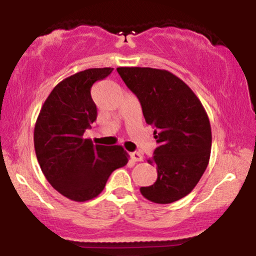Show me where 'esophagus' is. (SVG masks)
Listing matches in <instances>:
<instances>
[{"label": "esophagus", "instance_id": "esophagus-1", "mask_svg": "<svg viewBox=\"0 0 256 256\" xmlns=\"http://www.w3.org/2000/svg\"><path fill=\"white\" fill-rule=\"evenodd\" d=\"M130 156H131V160L134 161V162H140V161H143L142 154H140V152H131Z\"/></svg>", "mask_w": 256, "mask_h": 256}]
</instances>
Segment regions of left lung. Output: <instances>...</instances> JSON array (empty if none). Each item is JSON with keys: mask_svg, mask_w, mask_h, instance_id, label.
<instances>
[{"mask_svg": "<svg viewBox=\"0 0 256 256\" xmlns=\"http://www.w3.org/2000/svg\"><path fill=\"white\" fill-rule=\"evenodd\" d=\"M124 83L140 100L146 122L158 143L148 160L158 168L156 182L140 188L154 204H166L192 192L210 162L212 130L195 92L166 70L118 67Z\"/></svg>", "mask_w": 256, "mask_h": 256, "instance_id": "obj_1", "label": "left lung"}]
</instances>
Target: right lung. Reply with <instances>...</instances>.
<instances>
[{
	"label": "right lung",
	"mask_w": 256,
	"mask_h": 256,
	"mask_svg": "<svg viewBox=\"0 0 256 256\" xmlns=\"http://www.w3.org/2000/svg\"><path fill=\"white\" fill-rule=\"evenodd\" d=\"M112 71L89 68L64 78L49 94L34 125V150L44 177L72 201L95 198L110 173L128 161L122 146H95L83 137L98 116L91 86Z\"/></svg>",
	"instance_id": "right-lung-1"
}]
</instances>
